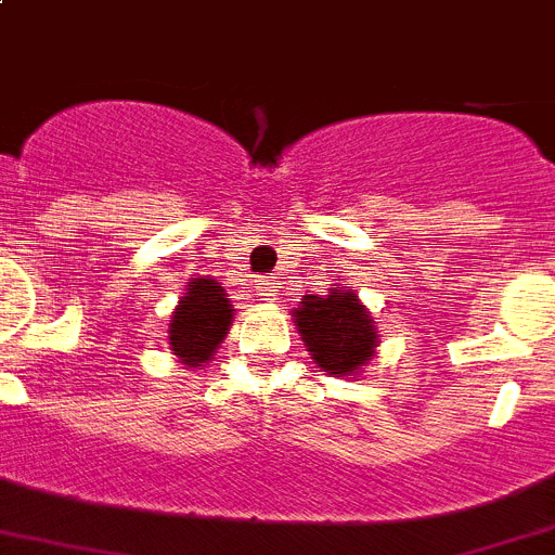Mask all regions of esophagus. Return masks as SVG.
Returning a JSON list of instances; mask_svg holds the SVG:
<instances>
[{
	"instance_id": "obj_1",
	"label": "esophagus",
	"mask_w": 555,
	"mask_h": 555,
	"mask_svg": "<svg viewBox=\"0 0 555 555\" xmlns=\"http://www.w3.org/2000/svg\"><path fill=\"white\" fill-rule=\"evenodd\" d=\"M258 292H261L263 297H272V286H269L267 281H258Z\"/></svg>"
}]
</instances>
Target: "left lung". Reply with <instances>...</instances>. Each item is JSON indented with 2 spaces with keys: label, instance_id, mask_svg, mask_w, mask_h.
<instances>
[{
  "label": "left lung",
  "instance_id": "1",
  "mask_svg": "<svg viewBox=\"0 0 555 555\" xmlns=\"http://www.w3.org/2000/svg\"><path fill=\"white\" fill-rule=\"evenodd\" d=\"M292 317L313 363L333 377L354 379L377 354L379 327L349 283L305 294Z\"/></svg>",
  "mask_w": 555,
  "mask_h": 555
}]
</instances>
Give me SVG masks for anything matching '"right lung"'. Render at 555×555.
<instances>
[{"instance_id": "right-lung-1", "label": "right lung", "mask_w": 555, "mask_h": 555, "mask_svg": "<svg viewBox=\"0 0 555 555\" xmlns=\"http://www.w3.org/2000/svg\"><path fill=\"white\" fill-rule=\"evenodd\" d=\"M233 324V305L222 283L211 278H192L184 297L172 308L167 344L184 369L195 371L220 349Z\"/></svg>"}]
</instances>
